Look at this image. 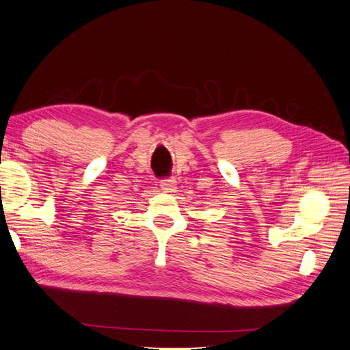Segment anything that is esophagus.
Masks as SVG:
<instances>
[{
	"label": "esophagus",
	"mask_w": 350,
	"mask_h": 350,
	"mask_svg": "<svg viewBox=\"0 0 350 350\" xmlns=\"http://www.w3.org/2000/svg\"><path fill=\"white\" fill-rule=\"evenodd\" d=\"M159 186L162 188V191L165 192H173L176 189V178L174 177H165L161 178Z\"/></svg>",
	"instance_id": "34e87169"
}]
</instances>
